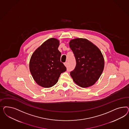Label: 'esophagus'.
<instances>
[{
    "label": "esophagus",
    "instance_id": "1",
    "mask_svg": "<svg viewBox=\"0 0 129 129\" xmlns=\"http://www.w3.org/2000/svg\"><path fill=\"white\" fill-rule=\"evenodd\" d=\"M64 65H65L66 67L68 66V63L67 62L64 63Z\"/></svg>",
    "mask_w": 129,
    "mask_h": 129
}]
</instances>
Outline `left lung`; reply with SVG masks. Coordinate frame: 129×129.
<instances>
[{
  "label": "left lung",
  "instance_id": "left-lung-1",
  "mask_svg": "<svg viewBox=\"0 0 129 129\" xmlns=\"http://www.w3.org/2000/svg\"><path fill=\"white\" fill-rule=\"evenodd\" d=\"M69 44L76 60L74 70L70 72L73 81L84 88L93 85L104 69L105 61L101 51L87 39H73Z\"/></svg>",
  "mask_w": 129,
  "mask_h": 129
}]
</instances>
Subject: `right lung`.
<instances>
[{
	"instance_id": "obj_1",
	"label": "right lung",
	"mask_w": 129,
	"mask_h": 129,
	"mask_svg": "<svg viewBox=\"0 0 129 129\" xmlns=\"http://www.w3.org/2000/svg\"><path fill=\"white\" fill-rule=\"evenodd\" d=\"M59 45L58 40L48 39L31 55L29 69L33 78L39 86L46 88L54 86L61 73L66 71V67L60 62Z\"/></svg>"
}]
</instances>
